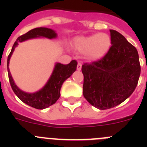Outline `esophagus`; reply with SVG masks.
Wrapping results in <instances>:
<instances>
[{"label":"esophagus","mask_w":147,"mask_h":147,"mask_svg":"<svg viewBox=\"0 0 147 147\" xmlns=\"http://www.w3.org/2000/svg\"><path fill=\"white\" fill-rule=\"evenodd\" d=\"M76 69H77V71H81V69H82V63H81V62H78L77 67H76Z\"/></svg>","instance_id":"1"}]
</instances>
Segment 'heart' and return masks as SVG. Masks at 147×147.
<instances>
[{
    "label": "heart",
    "instance_id": "obj_1",
    "mask_svg": "<svg viewBox=\"0 0 147 147\" xmlns=\"http://www.w3.org/2000/svg\"><path fill=\"white\" fill-rule=\"evenodd\" d=\"M73 44L81 53L85 54L88 59L97 61L108 54L112 46V39L106 33H99L89 37H78Z\"/></svg>",
    "mask_w": 147,
    "mask_h": 147
}]
</instances>
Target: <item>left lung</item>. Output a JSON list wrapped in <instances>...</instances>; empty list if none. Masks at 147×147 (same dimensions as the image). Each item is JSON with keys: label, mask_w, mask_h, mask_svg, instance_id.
<instances>
[{"label": "left lung", "mask_w": 147, "mask_h": 147, "mask_svg": "<svg viewBox=\"0 0 147 147\" xmlns=\"http://www.w3.org/2000/svg\"><path fill=\"white\" fill-rule=\"evenodd\" d=\"M110 32L112 46L108 54L82 67L83 96L99 110L112 108L125 101L136 89L141 74L137 49L117 31Z\"/></svg>", "instance_id": "left-lung-1"}]
</instances>
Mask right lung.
Segmentation results:
<instances>
[{"mask_svg": "<svg viewBox=\"0 0 147 147\" xmlns=\"http://www.w3.org/2000/svg\"><path fill=\"white\" fill-rule=\"evenodd\" d=\"M45 37L49 39H54L57 37L55 31L45 27H40L30 30L29 32L18 37L12 46L11 52L7 59V70L9 74L10 85L14 93L26 105L34 108L42 110L54 105L60 96V89L65 81L69 78L73 73L76 69L77 62L76 60H72L69 64L63 65L61 63H56L54 71L51 75L49 80L42 88L35 93H26L18 88L15 83L10 73L9 65L10 58L12 55L15 49L19 42H22L30 39Z\"/></svg>", "mask_w": 147, "mask_h": 147, "instance_id": "right-lung-1", "label": "right lung"}]
</instances>
